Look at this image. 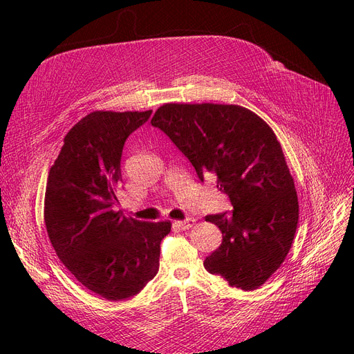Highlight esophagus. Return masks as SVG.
I'll return each mask as SVG.
<instances>
[{
  "mask_svg": "<svg viewBox=\"0 0 354 354\" xmlns=\"http://www.w3.org/2000/svg\"><path fill=\"white\" fill-rule=\"evenodd\" d=\"M195 223H196V220H195L194 217H189V218H186V220L177 221L176 224H177V226H178L180 229H183V230H189V229L194 227V224H195Z\"/></svg>",
  "mask_w": 354,
  "mask_h": 354,
  "instance_id": "34e87169",
  "label": "esophagus"
}]
</instances>
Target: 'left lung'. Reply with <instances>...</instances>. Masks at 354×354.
<instances>
[{
  "mask_svg": "<svg viewBox=\"0 0 354 354\" xmlns=\"http://www.w3.org/2000/svg\"><path fill=\"white\" fill-rule=\"evenodd\" d=\"M152 125L162 130L203 181L232 202V212L207 216L223 242L203 266L230 286L252 291L279 269L298 223V198L281 143L259 115L238 104L167 103Z\"/></svg>",
  "mask_w": 354,
  "mask_h": 354,
  "instance_id": "obj_1",
  "label": "left lung"
}]
</instances>
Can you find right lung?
<instances>
[{
    "label": "right lung",
    "instance_id": "add662e5",
    "mask_svg": "<svg viewBox=\"0 0 354 354\" xmlns=\"http://www.w3.org/2000/svg\"><path fill=\"white\" fill-rule=\"evenodd\" d=\"M152 111H95L65 136L50 168L44 220L60 261L90 291L111 301L138 294L159 269L169 221L147 223L113 211L124 143Z\"/></svg>",
    "mask_w": 354,
    "mask_h": 354
}]
</instances>
